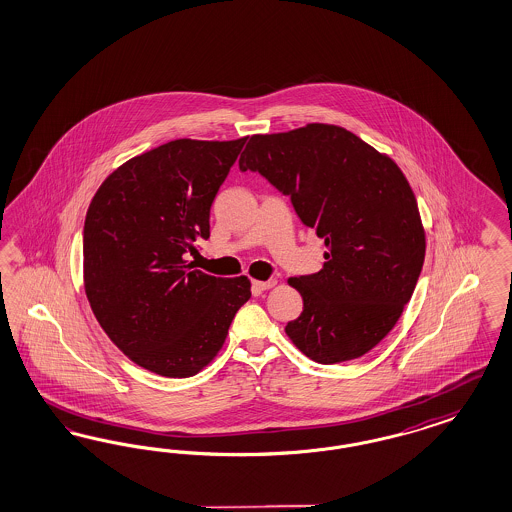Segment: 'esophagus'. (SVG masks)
Returning a JSON list of instances; mask_svg holds the SVG:
<instances>
[{"label":"esophagus","mask_w":512,"mask_h":512,"mask_svg":"<svg viewBox=\"0 0 512 512\" xmlns=\"http://www.w3.org/2000/svg\"><path fill=\"white\" fill-rule=\"evenodd\" d=\"M276 285V280H268V282H253L251 283V289L253 293H263L266 289H272Z\"/></svg>","instance_id":"1"}]
</instances>
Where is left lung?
I'll return each mask as SVG.
<instances>
[{"label":"left lung","mask_w":512,"mask_h":512,"mask_svg":"<svg viewBox=\"0 0 512 512\" xmlns=\"http://www.w3.org/2000/svg\"><path fill=\"white\" fill-rule=\"evenodd\" d=\"M238 164L289 196L327 247L319 272L289 280L304 308L287 336L321 365L371 352L401 318L425 257L401 168L346 128L319 123L251 136Z\"/></svg>","instance_id":"left-lung-1"}]
</instances>
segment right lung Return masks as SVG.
<instances>
[{"label": "right lung", "instance_id": "add662e5", "mask_svg": "<svg viewBox=\"0 0 512 512\" xmlns=\"http://www.w3.org/2000/svg\"><path fill=\"white\" fill-rule=\"evenodd\" d=\"M246 140L168 141L124 162L90 202V308L113 344L147 371H202L251 297L246 276L215 278L185 261L198 238H210L213 198Z\"/></svg>", "mask_w": 512, "mask_h": 512}]
</instances>
